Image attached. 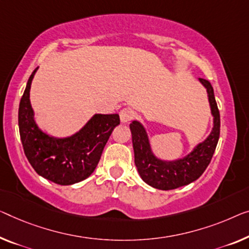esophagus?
<instances>
[{"label":"esophagus","mask_w":249,"mask_h":249,"mask_svg":"<svg viewBox=\"0 0 249 249\" xmlns=\"http://www.w3.org/2000/svg\"><path fill=\"white\" fill-rule=\"evenodd\" d=\"M120 118L122 123H128L133 118V112L129 108H127V107H125V108H123L120 112Z\"/></svg>","instance_id":"esophagus-1"}]
</instances>
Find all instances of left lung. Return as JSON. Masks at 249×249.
Listing matches in <instances>:
<instances>
[{
    "label": "left lung",
    "mask_w": 249,
    "mask_h": 249,
    "mask_svg": "<svg viewBox=\"0 0 249 249\" xmlns=\"http://www.w3.org/2000/svg\"><path fill=\"white\" fill-rule=\"evenodd\" d=\"M199 81L207 89L213 126L203 142L196 144L190 153L177 160H162L152 151L145 127L139 121L129 124L134 148V161L144 182L159 190H172L194 182L205 172L213 159L220 134V115L214 98L213 88L206 79Z\"/></svg>",
    "instance_id": "left-lung-1"
}]
</instances>
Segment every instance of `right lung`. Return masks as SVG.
<instances>
[{
  "label": "right lung",
  "instance_id": "add662e5",
  "mask_svg": "<svg viewBox=\"0 0 249 249\" xmlns=\"http://www.w3.org/2000/svg\"><path fill=\"white\" fill-rule=\"evenodd\" d=\"M36 70L30 76L18 106V129L24 154L44 179L61 185L80 182L94 172L113 129L120 124V116L95 114L75 134L67 137L47 134L36 123L30 102V88Z\"/></svg>",
  "mask_w": 249,
  "mask_h": 249
}]
</instances>
